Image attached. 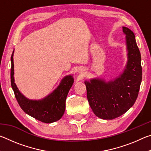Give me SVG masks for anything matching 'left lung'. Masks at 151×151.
<instances>
[{
  "instance_id": "8db88e82",
  "label": "left lung",
  "mask_w": 151,
  "mask_h": 151,
  "mask_svg": "<svg viewBox=\"0 0 151 151\" xmlns=\"http://www.w3.org/2000/svg\"><path fill=\"white\" fill-rule=\"evenodd\" d=\"M126 35L127 63L125 68L113 80L100 78L85 81L87 99L99 118L112 120L125 113L136 101L142 81L141 56L131 30L122 27Z\"/></svg>"
}]
</instances>
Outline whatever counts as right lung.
<instances>
[{"label":"right lung","mask_w":151,"mask_h":151,"mask_svg":"<svg viewBox=\"0 0 151 151\" xmlns=\"http://www.w3.org/2000/svg\"><path fill=\"white\" fill-rule=\"evenodd\" d=\"M13 55L14 50L11 58V86L20 108L25 113L42 122L51 123L58 121L65 111L66 99L74 83L73 76H65L57 88L42 99H29L20 93L14 83Z\"/></svg>","instance_id":"obj_1"}]
</instances>
